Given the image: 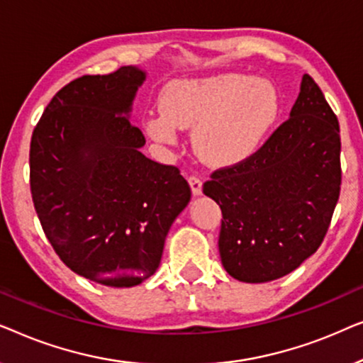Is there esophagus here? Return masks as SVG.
<instances>
[{"label":"esophagus","mask_w":363,"mask_h":363,"mask_svg":"<svg viewBox=\"0 0 363 363\" xmlns=\"http://www.w3.org/2000/svg\"><path fill=\"white\" fill-rule=\"evenodd\" d=\"M188 183H190V188H191L193 195H195V196H200V195H201V191H203V182L200 180V177L191 175L190 178H188Z\"/></svg>","instance_id":"obj_1"}]
</instances>
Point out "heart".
I'll return each instance as SVG.
<instances>
[{
    "label": "heart",
    "mask_w": 363,
    "mask_h": 363,
    "mask_svg": "<svg viewBox=\"0 0 363 363\" xmlns=\"http://www.w3.org/2000/svg\"><path fill=\"white\" fill-rule=\"evenodd\" d=\"M162 111L152 112L145 128L153 140L177 142L178 128H195L193 145L201 160L235 165L259 150L281 113V94L271 81L247 74H218L168 82Z\"/></svg>",
    "instance_id": "obj_1"
}]
</instances>
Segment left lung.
<instances>
[{
  "instance_id": "8db88e82",
  "label": "left lung",
  "mask_w": 363,
  "mask_h": 363,
  "mask_svg": "<svg viewBox=\"0 0 363 363\" xmlns=\"http://www.w3.org/2000/svg\"><path fill=\"white\" fill-rule=\"evenodd\" d=\"M335 113L309 74L289 121L247 160L203 185L221 208L220 256L238 281L269 282L319 250L340 193Z\"/></svg>"
}]
</instances>
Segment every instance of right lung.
Here are the masks:
<instances>
[{"instance_id": "1", "label": "right lung", "mask_w": 363, "mask_h": 363, "mask_svg": "<svg viewBox=\"0 0 363 363\" xmlns=\"http://www.w3.org/2000/svg\"><path fill=\"white\" fill-rule=\"evenodd\" d=\"M147 72L123 66L62 87L34 128V208L64 264L97 284L133 287L155 274L168 231L191 198L177 167L140 152L130 112Z\"/></svg>"}]
</instances>
